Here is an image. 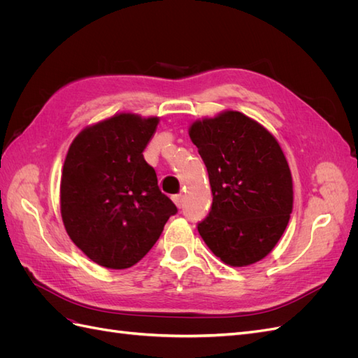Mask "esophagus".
<instances>
[{
    "mask_svg": "<svg viewBox=\"0 0 358 358\" xmlns=\"http://www.w3.org/2000/svg\"><path fill=\"white\" fill-rule=\"evenodd\" d=\"M173 201H175V204L178 206V208H180V206H182V196H180V194H176V196H173Z\"/></svg>",
    "mask_w": 358,
    "mask_h": 358,
    "instance_id": "1",
    "label": "esophagus"
}]
</instances>
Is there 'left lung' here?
<instances>
[{
  "label": "left lung",
  "mask_w": 358,
  "mask_h": 358,
  "mask_svg": "<svg viewBox=\"0 0 358 358\" xmlns=\"http://www.w3.org/2000/svg\"><path fill=\"white\" fill-rule=\"evenodd\" d=\"M189 137L208 169L212 206L199 233L221 262L243 267L263 259L284 234L292 179L278 140L241 112L196 121Z\"/></svg>",
  "instance_id": "left-lung-1"
}]
</instances>
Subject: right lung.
Segmentation results:
<instances>
[{
    "instance_id": "1",
    "label": "right lung",
    "mask_w": 358,
    "mask_h": 358,
    "mask_svg": "<svg viewBox=\"0 0 358 358\" xmlns=\"http://www.w3.org/2000/svg\"><path fill=\"white\" fill-rule=\"evenodd\" d=\"M158 117L119 113L73 140L61 176V216L94 263L128 268L155 245L178 208L143 158Z\"/></svg>"
}]
</instances>
